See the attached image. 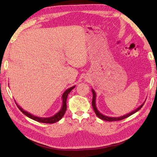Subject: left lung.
Returning <instances> with one entry per match:
<instances>
[{"label":"left lung","mask_w":157,"mask_h":157,"mask_svg":"<svg viewBox=\"0 0 157 157\" xmlns=\"http://www.w3.org/2000/svg\"><path fill=\"white\" fill-rule=\"evenodd\" d=\"M92 94H93V98H92V107H93L95 113H96L98 117H99L101 120H104V121H121V120H122V119H124V118L131 116L132 115H133V114H134L137 111H138L142 107H143V105H144V103L145 102V101H144L140 106H139L136 109H135V110H134V111L129 113L126 114V115H123L122 117H108V116H105V115H103V114H101L100 112H99L98 110V109L96 107V92H95V91L94 90V89H92Z\"/></svg>","instance_id":"1"}]
</instances>
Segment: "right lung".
I'll return each instance as SVG.
<instances>
[{"instance_id": "right-lung-1", "label": "right lung", "mask_w": 157, "mask_h": 157, "mask_svg": "<svg viewBox=\"0 0 157 157\" xmlns=\"http://www.w3.org/2000/svg\"><path fill=\"white\" fill-rule=\"evenodd\" d=\"M75 87V86H73L71 87V88H68L67 90H65V91L64 92V93L62 95V98H62V106H61V109H60L59 112H58V113L56 114V115H54V116H52V117H50L44 118V117H36V116L33 115H31V113H28L27 111L23 110V109L21 107H20V105H17L16 101L15 102L16 103L17 107L19 108V109H20V110L23 114H24L25 115H26L27 117H29V118H31V119L34 120V121H36L37 122H39L48 123V124H52V123H55L56 122L59 121L60 119H61V118L63 117L66 110H67V104H66V101H67V96H68L69 94L70 93V92Z\"/></svg>"}]
</instances>
